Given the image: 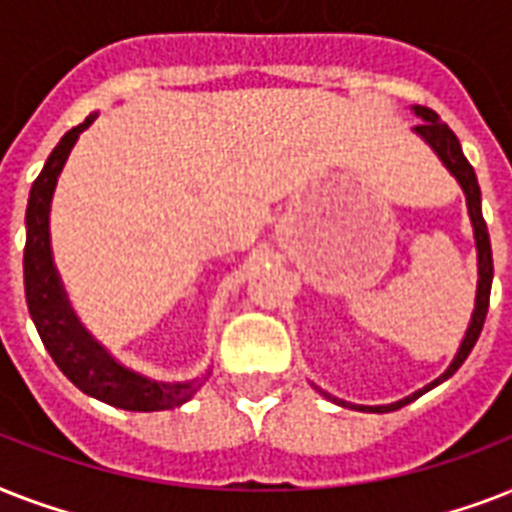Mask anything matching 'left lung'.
I'll return each mask as SVG.
<instances>
[{
	"mask_svg": "<svg viewBox=\"0 0 512 512\" xmlns=\"http://www.w3.org/2000/svg\"><path fill=\"white\" fill-rule=\"evenodd\" d=\"M414 114L422 119V124H417V127H414V132H417V135H420V138L425 140L430 148H433V151H436L438 159L444 162L446 170L457 177V183H460L462 191H465V201H468V215H470V223H473V236H476V249H478L476 308H473V316H470L468 332H465V337H462L460 350H457V356H454V361L449 364V369H446L441 377H436V380L430 382V385H425L422 390H414L412 396L401 398V401H396V404L358 406V404H350V401H342V398L329 396V393H324V390H321V393H324L329 401H335V404L345 406V409H358V412H380V414L382 412H396V409H401V406L412 404L414 398H420L422 393H428L430 388H436V385H441L444 380H449V377H452V374L457 372L462 364H465V358L470 356V350H473L478 335H481V329H484L486 311H489V295H492V279H494L492 241H489V231H486L484 215H481V188H478L476 172H473L470 162L465 159V154H462V146H460V140H457V135H454V132L449 130V127L441 122V119H438L436 111H430V108H425V106H414Z\"/></svg>",
	"mask_w": 512,
	"mask_h": 512,
	"instance_id": "8db88e82",
	"label": "left lung"
}]
</instances>
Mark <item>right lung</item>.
I'll return each instance as SVG.
<instances>
[{"mask_svg": "<svg viewBox=\"0 0 512 512\" xmlns=\"http://www.w3.org/2000/svg\"><path fill=\"white\" fill-rule=\"evenodd\" d=\"M98 119L90 114L79 127L68 130L47 156L42 172L31 185L26 207V249H23V284H26L28 313L50 350L58 369L87 396L106 401L127 412H162L185 404L201 388V380L159 382L122 366L95 337L82 327L68 305L66 289L52 263L50 247V204L58 175L71 148L87 127Z\"/></svg>", "mask_w": 512, "mask_h": 512, "instance_id": "1", "label": "right lung"}]
</instances>
